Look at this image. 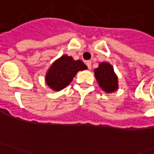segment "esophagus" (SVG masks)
I'll use <instances>...</instances> for the list:
<instances>
[{
  "instance_id": "obj_1",
  "label": "esophagus",
  "mask_w": 154,
  "mask_h": 154,
  "mask_svg": "<svg viewBox=\"0 0 154 154\" xmlns=\"http://www.w3.org/2000/svg\"><path fill=\"white\" fill-rule=\"evenodd\" d=\"M86 66H87V68H91V67H92V62H86Z\"/></svg>"
}]
</instances>
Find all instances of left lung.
Wrapping results in <instances>:
<instances>
[{"mask_svg":"<svg viewBox=\"0 0 154 154\" xmlns=\"http://www.w3.org/2000/svg\"><path fill=\"white\" fill-rule=\"evenodd\" d=\"M94 74L99 86L103 92H114L118 89V79L113 67L108 62H101L98 68L94 69Z\"/></svg>","mask_w":154,"mask_h":154,"instance_id":"8db88e82","label":"left lung"}]
</instances>
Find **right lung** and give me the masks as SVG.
<instances>
[{"instance_id":"add662e5","label":"right lung","mask_w":154,"mask_h":154,"mask_svg":"<svg viewBox=\"0 0 154 154\" xmlns=\"http://www.w3.org/2000/svg\"><path fill=\"white\" fill-rule=\"evenodd\" d=\"M86 68L82 61H75L72 56L63 55L53 62L46 73V84L54 91H61L70 84L79 71Z\"/></svg>"}]
</instances>
